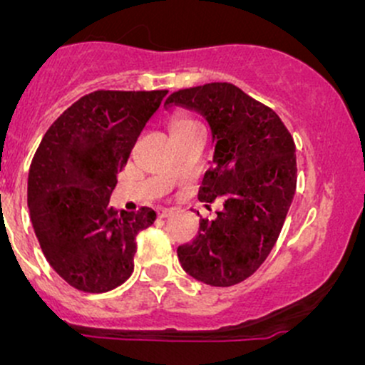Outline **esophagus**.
Masks as SVG:
<instances>
[{"instance_id":"esophagus-1","label":"esophagus","mask_w":365,"mask_h":365,"mask_svg":"<svg viewBox=\"0 0 365 365\" xmlns=\"http://www.w3.org/2000/svg\"><path fill=\"white\" fill-rule=\"evenodd\" d=\"M173 211L175 209H171V207H159L158 215H159V217H168L173 215Z\"/></svg>"}]
</instances>
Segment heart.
Wrapping results in <instances>:
<instances>
[{
    "instance_id": "b5f03b06",
    "label": "heart",
    "mask_w": 365,
    "mask_h": 365,
    "mask_svg": "<svg viewBox=\"0 0 365 365\" xmlns=\"http://www.w3.org/2000/svg\"><path fill=\"white\" fill-rule=\"evenodd\" d=\"M195 121L192 118H178L173 123V128H182V127H188V125H194Z\"/></svg>"
}]
</instances>
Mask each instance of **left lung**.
Wrapping results in <instances>:
<instances>
[{
  "instance_id": "1",
  "label": "left lung",
  "mask_w": 365,
  "mask_h": 365,
  "mask_svg": "<svg viewBox=\"0 0 365 365\" xmlns=\"http://www.w3.org/2000/svg\"><path fill=\"white\" fill-rule=\"evenodd\" d=\"M173 104L206 118L215 153L199 199L220 197L225 206L215 220L199 221L178 261L197 282L232 287L254 274L278 240L295 195V142L271 108L233 83L173 92L165 106Z\"/></svg>"
}]
</instances>
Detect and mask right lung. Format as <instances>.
I'll return each instance as SVG.
<instances>
[{
    "instance_id": "add662e5",
    "label": "right lung",
    "mask_w": 365,
    "mask_h": 365,
    "mask_svg": "<svg viewBox=\"0 0 365 365\" xmlns=\"http://www.w3.org/2000/svg\"><path fill=\"white\" fill-rule=\"evenodd\" d=\"M168 91H96L60 115L31 163L27 204L44 257L66 283L103 293L133 273L156 211H115L116 175Z\"/></svg>"
}]
</instances>
